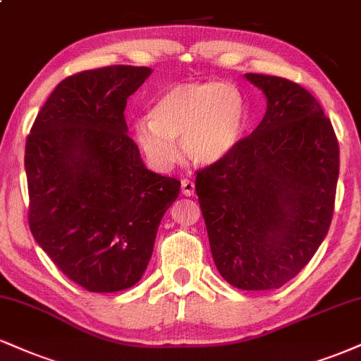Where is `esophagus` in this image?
<instances>
[{"mask_svg":"<svg viewBox=\"0 0 361 361\" xmlns=\"http://www.w3.org/2000/svg\"><path fill=\"white\" fill-rule=\"evenodd\" d=\"M181 193L185 195V197H193L195 195V183L190 180H183L181 181Z\"/></svg>","mask_w":361,"mask_h":361,"instance_id":"34e87169","label":"esophagus"}]
</instances>
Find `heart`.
Wrapping results in <instances>:
<instances>
[{
  "instance_id": "b5f03b06",
  "label": "heart",
  "mask_w": 361,
  "mask_h": 361,
  "mask_svg": "<svg viewBox=\"0 0 361 361\" xmlns=\"http://www.w3.org/2000/svg\"><path fill=\"white\" fill-rule=\"evenodd\" d=\"M247 126L249 106L235 85L185 82L159 95L149 123L134 126V139L158 171H169L180 159L175 141L195 166H214L235 153Z\"/></svg>"
}]
</instances>
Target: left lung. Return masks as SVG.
<instances>
[{"label":"left lung","instance_id":"8db88e82","mask_svg":"<svg viewBox=\"0 0 361 361\" xmlns=\"http://www.w3.org/2000/svg\"><path fill=\"white\" fill-rule=\"evenodd\" d=\"M266 114L232 156L197 175L220 276L244 290L279 289L316 254L331 224L340 147L312 95L288 79L245 73Z\"/></svg>","mask_w":361,"mask_h":361}]
</instances>
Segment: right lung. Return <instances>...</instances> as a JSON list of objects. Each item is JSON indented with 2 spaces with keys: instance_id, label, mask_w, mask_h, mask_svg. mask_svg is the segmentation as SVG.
Instances as JSON below:
<instances>
[{
  "instance_id": "obj_1",
  "label": "right lung",
  "mask_w": 361,
  "mask_h": 361,
  "mask_svg": "<svg viewBox=\"0 0 361 361\" xmlns=\"http://www.w3.org/2000/svg\"><path fill=\"white\" fill-rule=\"evenodd\" d=\"M153 73L112 65L67 77L38 112L25 147L35 240L90 293L145 274L180 181L146 168L128 136V97Z\"/></svg>"
}]
</instances>
